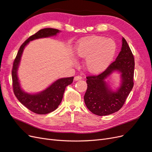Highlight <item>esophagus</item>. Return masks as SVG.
I'll return each mask as SVG.
<instances>
[{
    "instance_id": "obj_1",
    "label": "esophagus",
    "mask_w": 152,
    "mask_h": 152,
    "mask_svg": "<svg viewBox=\"0 0 152 152\" xmlns=\"http://www.w3.org/2000/svg\"><path fill=\"white\" fill-rule=\"evenodd\" d=\"M80 79H82V77H81V76L78 75V76H75V77H74V80H75V81L79 80H80Z\"/></svg>"
}]
</instances>
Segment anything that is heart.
Instances as JSON below:
<instances>
[{"mask_svg":"<svg viewBox=\"0 0 152 152\" xmlns=\"http://www.w3.org/2000/svg\"><path fill=\"white\" fill-rule=\"evenodd\" d=\"M117 50L115 42L101 36H89L78 43L75 54L86 58L84 66L92 73H98L107 68L113 61Z\"/></svg>","mask_w":152,"mask_h":152,"instance_id":"heart-1","label":"heart"}]
</instances>
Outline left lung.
Listing matches in <instances>:
<instances>
[{"instance_id":"obj_1","label":"left lung","mask_w":152,"mask_h":152,"mask_svg":"<svg viewBox=\"0 0 152 152\" xmlns=\"http://www.w3.org/2000/svg\"><path fill=\"white\" fill-rule=\"evenodd\" d=\"M134 56L126 39L122 37L121 50L115 61L100 74L86 77L87 89L84 99L87 108L99 116L118 111L134 85ZM115 72L120 73L121 82L118 88L113 90L107 79Z\"/></svg>"}]
</instances>
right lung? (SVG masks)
I'll return each instance as SVG.
<instances>
[{
    "label": "right lung",
    "mask_w": 152,
    "mask_h": 152,
    "mask_svg": "<svg viewBox=\"0 0 152 152\" xmlns=\"http://www.w3.org/2000/svg\"><path fill=\"white\" fill-rule=\"evenodd\" d=\"M59 32H61L60 30L51 28H43L38 31L21 45L13 63L12 79L14 93L22 104L31 112L37 114H47L54 111L58 107L62 101L66 87L72 83L73 77L60 78L45 89L36 93H30L22 89L18 75V68L24 49L30 42L36 39L56 36Z\"/></svg>",
    "instance_id": "1"
}]
</instances>
